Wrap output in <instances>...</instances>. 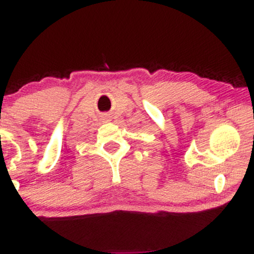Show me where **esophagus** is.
Returning a JSON list of instances; mask_svg holds the SVG:
<instances>
[{
    "mask_svg": "<svg viewBox=\"0 0 254 254\" xmlns=\"http://www.w3.org/2000/svg\"><path fill=\"white\" fill-rule=\"evenodd\" d=\"M105 118H106V119H107V117H105Z\"/></svg>",
    "mask_w": 254,
    "mask_h": 254,
    "instance_id": "obj_1",
    "label": "esophagus"
}]
</instances>
